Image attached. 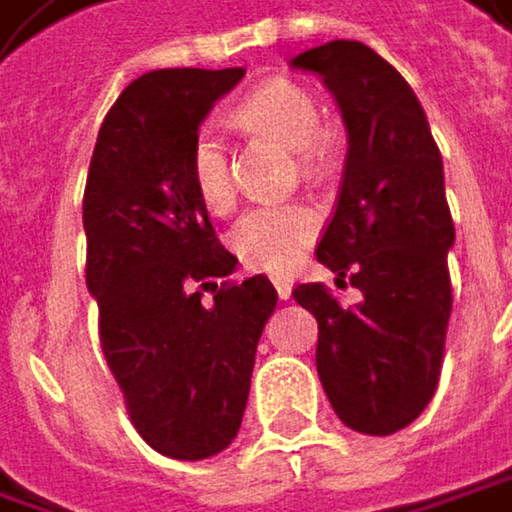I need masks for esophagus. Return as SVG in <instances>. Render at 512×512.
<instances>
[{
  "mask_svg": "<svg viewBox=\"0 0 512 512\" xmlns=\"http://www.w3.org/2000/svg\"><path fill=\"white\" fill-rule=\"evenodd\" d=\"M272 284H275V290H278V296H281L284 302L293 296V281H290V278H281V275H278V278H272Z\"/></svg>",
  "mask_w": 512,
  "mask_h": 512,
  "instance_id": "1",
  "label": "esophagus"
}]
</instances>
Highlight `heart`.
<instances>
[{"mask_svg":"<svg viewBox=\"0 0 512 512\" xmlns=\"http://www.w3.org/2000/svg\"><path fill=\"white\" fill-rule=\"evenodd\" d=\"M234 119L257 134H266L304 158L316 155L319 108L302 84L275 78L252 90L237 108ZM190 181L202 205L213 213L231 208L234 178L225 143L216 128H199L190 146ZM319 219L307 205H257L249 208L231 228V249L257 269L287 272L299 263L304 249L316 237Z\"/></svg>","mask_w":512,"mask_h":512,"instance_id":"b5f03b06","label":"heart"}]
</instances>
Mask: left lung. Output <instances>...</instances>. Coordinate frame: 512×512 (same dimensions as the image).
<instances>
[{
  "mask_svg": "<svg viewBox=\"0 0 512 512\" xmlns=\"http://www.w3.org/2000/svg\"><path fill=\"white\" fill-rule=\"evenodd\" d=\"M290 67L322 78L349 131L316 257L363 293L340 307L322 284H299L293 299L319 322L316 372L334 413L351 431L387 437L428 407L440 381L454 246L440 149L410 84L366 43L331 40Z\"/></svg>",
  "mask_w": 512,
  "mask_h": 512,
  "instance_id": "obj_1",
  "label": "left lung"
}]
</instances>
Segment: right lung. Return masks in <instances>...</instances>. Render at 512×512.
Instances as JSON below:
<instances>
[{
    "label": "right lung",
    "mask_w": 512,
    "mask_h": 512,
    "mask_svg": "<svg viewBox=\"0 0 512 512\" xmlns=\"http://www.w3.org/2000/svg\"><path fill=\"white\" fill-rule=\"evenodd\" d=\"M243 75H140L108 111L87 172V290L102 351L137 434L175 460H205L237 437L257 340L278 304L266 275L216 284L237 257L190 181L193 137Z\"/></svg>",
    "instance_id": "1"
}]
</instances>
